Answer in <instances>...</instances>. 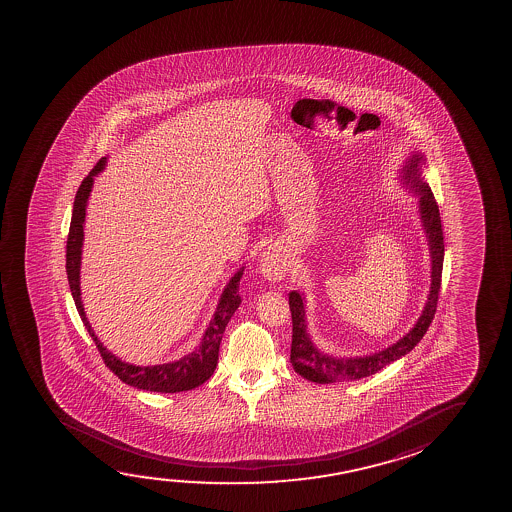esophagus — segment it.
<instances>
[{
    "label": "esophagus",
    "mask_w": 512,
    "mask_h": 512,
    "mask_svg": "<svg viewBox=\"0 0 512 512\" xmlns=\"http://www.w3.org/2000/svg\"><path fill=\"white\" fill-rule=\"evenodd\" d=\"M288 262L285 252L280 246H269L266 252H262L259 259V271L267 281L276 283L283 280L287 274Z\"/></svg>",
    "instance_id": "obj_1"
}]
</instances>
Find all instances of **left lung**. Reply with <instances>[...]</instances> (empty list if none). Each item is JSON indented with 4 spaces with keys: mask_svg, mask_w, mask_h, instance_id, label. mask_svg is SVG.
<instances>
[{
    "mask_svg": "<svg viewBox=\"0 0 512 512\" xmlns=\"http://www.w3.org/2000/svg\"><path fill=\"white\" fill-rule=\"evenodd\" d=\"M427 164L425 155L414 150L407 155L399 169V182L406 190L418 197V213H420L421 229L427 238L430 253V290L427 301L421 309V315L413 327L400 337L399 341L386 346L383 350L374 351L360 357H334L320 350L308 330V309L304 292L292 290L288 294V304L292 313V350L290 362L294 371L308 381L329 385L337 381H355L367 378L395 360L407 355L416 344L420 343L430 323L434 320L439 290H441L442 262H444V238H442L441 215L435 203L434 194L428 187L423 168Z\"/></svg>",
    "mask_w": 512,
    "mask_h": 512,
    "instance_id": "1",
    "label": "left lung"
}]
</instances>
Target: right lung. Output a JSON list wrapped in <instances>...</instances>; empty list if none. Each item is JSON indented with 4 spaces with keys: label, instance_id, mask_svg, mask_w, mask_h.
Listing matches in <instances>:
<instances>
[{
    "label": "right lung",
    "instance_id": "1",
    "mask_svg": "<svg viewBox=\"0 0 512 512\" xmlns=\"http://www.w3.org/2000/svg\"><path fill=\"white\" fill-rule=\"evenodd\" d=\"M108 157H101V161L94 166L91 173L87 175L82 185L78 187L73 213H71L70 234L66 243V273L70 281L71 295L78 309V315L84 322L85 329L89 336L94 339L98 346L101 357L105 360L106 367L126 385L147 390V392L178 393L187 392L192 388L203 385L204 381L211 378L215 372L218 362V348L224 336L225 327L234 315V311L241 304L239 297V280L243 276L245 266L239 267L236 273L232 274L231 280L222 290L218 299L217 309L213 313L208 327L204 330L201 343L196 350L190 351L175 362L161 365H134L126 360L113 355L112 351L106 348L105 344L99 341L96 332L91 327V322L85 315L84 302H82V290H80V267H82V246H84L85 215H87V203L91 197L94 178L106 168Z\"/></svg>",
    "mask_w": 512,
    "mask_h": 512
}]
</instances>
